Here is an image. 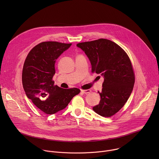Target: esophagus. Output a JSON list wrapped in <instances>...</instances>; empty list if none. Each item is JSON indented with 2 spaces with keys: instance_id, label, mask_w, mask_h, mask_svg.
Segmentation results:
<instances>
[{
  "instance_id": "obj_1",
  "label": "esophagus",
  "mask_w": 159,
  "mask_h": 159,
  "mask_svg": "<svg viewBox=\"0 0 159 159\" xmlns=\"http://www.w3.org/2000/svg\"><path fill=\"white\" fill-rule=\"evenodd\" d=\"M81 91L84 93V94H88V93H90V92H91V90H90V89H85V90H81Z\"/></svg>"
}]
</instances>
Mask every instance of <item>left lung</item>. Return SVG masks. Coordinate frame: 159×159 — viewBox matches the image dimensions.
<instances>
[{"label":"left lung","mask_w":159,"mask_h":159,"mask_svg":"<svg viewBox=\"0 0 159 159\" xmlns=\"http://www.w3.org/2000/svg\"><path fill=\"white\" fill-rule=\"evenodd\" d=\"M88 57L92 72L104 77L101 101L93 107L97 114L111 117L127 102L134 84L131 60L118 44L107 39H98L77 44Z\"/></svg>","instance_id":"obj_1"}]
</instances>
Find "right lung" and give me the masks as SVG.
<instances>
[{"label": "right lung", "mask_w": 159, "mask_h": 159, "mask_svg": "<svg viewBox=\"0 0 159 159\" xmlns=\"http://www.w3.org/2000/svg\"><path fill=\"white\" fill-rule=\"evenodd\" d=\"M72 43L44 41L33 48L25 61L22 85L27 97L41 111L48 115L63 110L79 94L77 88L62 89L55 85L56 60Z\"/></svg>", "instance_id": "right-lung-1"}]
</instances>
